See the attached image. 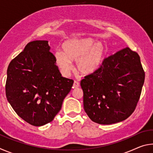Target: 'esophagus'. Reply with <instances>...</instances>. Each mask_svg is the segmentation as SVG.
Returning a JSON list of instances; mask_svg holds the SVG:
<instances>
[{
	"label": "esophagus",
	"mask_w": 153,
	"mask_h": 153,
	"mask_svg": "<svg viewBox=\"0 0 153 153\" xmlns=\"http://www.w3.org/2000/svg\"><path fill=\"white\" fill-rule=\"evenodd\" d=\"M74 88H78L79 87V83L77 81H74Z\"/></svg>",
	"instance_id": "obj_1"
}]
</instances>
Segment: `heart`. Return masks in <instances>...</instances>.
<instances>
[{"label": "heart", "mask_w": 153, "mask_h": 153, "mask_svg": "<svg viewBox=\"0 0 153 153\" xmlns=\"http://www.w3.org/2000/svg\"><path fill=\"white\" fill-rule=\"evenodd\" d=\"M63 53L56 51V63L64 74L71 69V62L77 61L76 69L82 75H90L97 71L104 61L105 49L101 43H96L91 38L70 40L63 46Z\"/></svg>", "instance_id": "heart-1"}]
</instances>
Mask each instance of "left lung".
Masks as SVG:
<instances>
[{"label":"left lung","mask_w":153,"mask_h":153,"mask_svg":"<svg viewBox=\"0 0 153 153\" xmlns=\"http://www.w3.org/2000/svg\"><path fill=\"white\" fill-rule=\"evenodd\" d=\"M144 77L140 56L129 47L105 58L97 71L80 82L85 112L103 125L126 120L138 104Z\"/></svg>","instance_id":"8db88e82"}]
</instances>
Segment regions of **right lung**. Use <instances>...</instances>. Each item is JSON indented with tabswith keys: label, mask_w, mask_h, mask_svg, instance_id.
<instances>
[{
	"label": "right lung",
	"mask_w": 153,
	"mask_h": 153,
	"mask_svg": "<svg viewBox=\"0 0 153 153\" xmlns=\"http://www.w3.org/2000/svg\"><path fill=\"white\" fill-rule=\"evenodd\" d=\"M49 51L47 40L30 42L7 69V100L21 118L34 126L53 120L74 84L62 77Z\"/></svg>",
	"instance_id": "1"
}]
</instances>
